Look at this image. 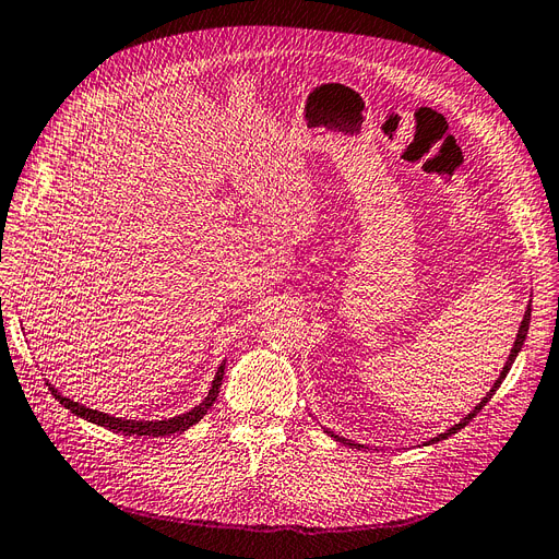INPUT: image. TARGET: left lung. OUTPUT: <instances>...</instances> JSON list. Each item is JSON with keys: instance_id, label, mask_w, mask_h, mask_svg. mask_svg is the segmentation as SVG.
<instances>
[{"instance_id": "left-lung-1", "label": "left lung", "mask_w": 559, "mask_h": 559, "mask_svg": "<svg viewBox=\"0 0 559 559\" xmlns=\"http://www.w3.org/2000/svg\"><path fill=\"white\" fill-rule=\"evenodd\" d=\"M528 321H532V309H528L526 307V311H524V321H522V325H520V331H518V337H514V347H512V352H510V356H508V361H506V366H503V373H500L498 376V380L493 382V388L489 390V392H486V396L481 399V402H479V406H475V411H472V413H467V416L461 420V423H457V425H453L451 429H447V432H443V435H439V437H435L432 441H441V439H449L451 435H455L457 432V429H463L472 418H475L477 416V413L486 406V404H489L491 402V396L496 394V390L500 388V382H503L506 380V376H508V370H510V366H512V361H514V356H518L520 354V349H522V345H524V340H526V333H528ZM337 441H345V443H349V447H361V443H352V441H347V439H342V437H337V435H333Z\"/></svg>"}]
</instances>
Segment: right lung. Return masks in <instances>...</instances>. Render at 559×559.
I'll use <instances>...</instances> for the list:
<instances>
[{
  "label": "right lung",
  "instance_id": "1",
  "mask_svg": "<svg viewBox=\"0 0 559 559\" xmlns=\"http://www.w3.org/2000/svg\"><path fill=\"white\" fill-rule=\"evenodd\" d=\"M222 378H224V364L219 366L217 376H214V380H212V388H210V392H207V396H205V402L198 404V406L191 408L189 413H181V416L169 418V420H122V418H112V416H108V413L87 408V406H82V404H78V402H70L68 396H61L59 390L51 388L49 382H47V384H49L51 394L61 402V406H66L68 411H73L75 416H80V418H84V420H90V423H94V425H102V427H106V429H112V432H122V435L167 437V435L183 432V429L193 427L200 418L205 416L207 408L214 404V399H217V394H219Z\"/></svg>",
  "mask_w": 559,
  "mask_h": 559
}]
</instances>
